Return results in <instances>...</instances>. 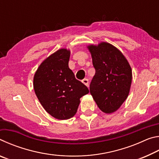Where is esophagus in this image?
I'll use <instances>...</instances> for the list:
<instances>
[{
	"mask_svg": "<svg viewBox=\"0 0 159 159\" xmlns=\"http://www.w3.org/2000/svg\"><path fill=\"white\" fill-rule=\"evenodd\" d=\"M82 83H83V84L85 85L86 86H88V85H89V81H88V79H85L82 80Z\"/></svg>",
	"mask_w": 159,
	"mask_h": 159,
	"instance_id": "34e87169",
	"label": "esophagus"
}]
</instances>
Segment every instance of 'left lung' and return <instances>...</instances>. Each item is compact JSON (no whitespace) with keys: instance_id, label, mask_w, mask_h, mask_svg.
<instances>
[{"instance_id":"8db88e82","label":"left lung","mask_w":159,"mask_h":159,"mask_svg":"<svg viewBox=\"0 0 159 159\" xmlns=\"http://www.w3.org/2000/svg\"><path fill=\"white\" fill-rule=\"evenodd\" d=\"M91 53L95 74L90 92L99 109L111 114L127 99L132 83V69L123 53L107 42L87 47Z\"/></svg>"}]
</instances>
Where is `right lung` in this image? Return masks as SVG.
<instances>
[{
	"mask_svg": "<svg viewBox=\"0 0 159 159\" xmlns=\"http://www.w3.org/2000/svg\"><path fill=\"white\" fill-rule=\"evenodd\" d=\"M70 50L52 53L40 64L34 77L38 99L48 114L59 120H66L76 114L80 99L89 93L69 69Z\"/></svg>",
	"mask_w": 159,
	"mask_h": 159,
	"instance_id": "right-lung-1",
	"label": "right lung"
}]
</instances>
